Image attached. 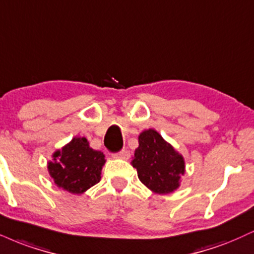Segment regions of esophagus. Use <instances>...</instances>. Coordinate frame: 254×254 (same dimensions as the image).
<instances>
[{
    "instance_id": "1",
    "label": "esophagus",
    "mask_w": 254,
    "mask_h": 254,
    "mask_svg": "<svg viewBox=\"0 0 254 254\" xmlns=\"http://www.w3.org/2000/svg\"><path fill=\"white\" fill-rule=\"evenodd\" d=\"M114 158H121V160H129L130 158V152L127 150H122L117 152V154L112 155Z\"/></svg>"
}]
</instances>
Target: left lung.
I'll return each instance as SVG.
<instances>
[{
  "label": "left lung",
  "instance_id": "1",
  "mask_svg": "<svg viewBox=\"0 0 254 254\" xmlns=\"http://www.w3.org/2000/svg\"><path fill=\"white\" fill-rule=\"evenodd\" d=\"M138 144L131 164L139 181L156 194L176 190L186 172L182 155L154 129L140 132Z\"/></svg>",
  "mask_w": 254,
  "mask_h": 254
}]
</instances>
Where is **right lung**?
<instances>
[{"mask_svg": "<svg viewBox=\"0 0 254 254\" xmlns=\"http://www.w3.org/2000/svg\"><path fill=\"white\" fill-rule=\"evenodd\" d=\"M105 156L90 148L85 137H74L53 154L47 164L54 183L72 194H82L102 179Z\"/></svg>", "mask_w": 254, "mask_h": 254, "instance_id": "right-lung-1", "label": "right lung"}]
</instances>
